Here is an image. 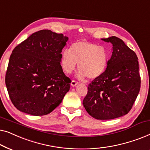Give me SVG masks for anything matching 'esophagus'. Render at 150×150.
Instances as JSON below:
<instances>
[{
    "label": "esophagus",
    "mask_w": 150,
    "mask_h": 150,
    "mask_svg": "<svg viewBox=\"0 0 150 150\" xmlns=\"http://www.w3.org/2000/svg\"><path fill=\"white\" fill-rule=\"evenodd\" d=\"M78 84H79L78 82L75 81H71V85L72 86V87H76V86Z\"/></svg>",
    "instance_id": "esophagus-1"
}]
</instances>
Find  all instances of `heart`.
<instances>
[{
    "mask_svg": "<svg viewBox=\"0 0 150 150\" xmlns=\"http://www.w3.org/2000/svg\"><path fill=\"white\" fill-rule=\"evenodd\" d=\"M108 61L109 53L106 48L85 40L74 43L70 50L64 49L61 55V65L66 74L72 72L78 63L77 76L80 79H98L105 71Z\"/></svg>",
    "mask_w": 150,
    "mask_h": 150,
    "instance_id": "b5f03b06",
    "label": "heart"
}]
</instances>
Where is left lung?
<instances>
[{"instance_id":"left-lung-1","label":"left lung","mask_w":150,"mask_h":150,"mask_svg":"<svg viewBox=\"0 0 150 150\" xmlns=\"http://www.w3.org/2000/svg\"><path fill=\"white\" fill-rule=\"evenodd\" d=\"M112 44L111 57L103 74L88 86L83 104L96 120H107L130 111L140 91L138 58L123 40L112 36L102 39Z\"/></svg>"}]
</instances>
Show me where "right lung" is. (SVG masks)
I'll return each mask as SVG.
<instances>
[{
	"mask_svg": "<svg viewBox=\"0 0 150 150\" xmlns=\"http://www.w3.org/2000/svg\"><path fill=\"white\" fill-rule=\"evenodd\" d=\"M67 40L63 34L41 30L13 49L5 84L18 110L31 115H45L61 103L71 83L61 65V52Z\"/></svg>",
	"mask_w": 150,
	"mask_h": 150,
	"instance_id": "1",
	"label": "right lung"
}]
</instances>
